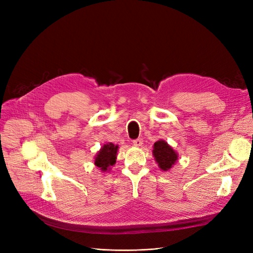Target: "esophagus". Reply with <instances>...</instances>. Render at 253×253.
<instances>
[{"label": "esophagus", "mask_w": 253, "mask_h": 253, "mask_svg": "<svg viewBox=\"0 0 253 253\" xmlns=\"http://www.w3.org/2000/svg\"><path fill=\"white\" fill-rule=\"evenodd\" d=\"M142 143H143V140L141 138H137L133 140V144L136 145V147H140V145H142Z\"/></svg>", "instance_id": "34e87169"}]
</instances>
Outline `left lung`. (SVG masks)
<instances>
[{
    "mask_svg": "<svg viewBox=\"0 0 253 253\" xmlns=\"http://www.w3.org/2000/svg\"><path fill=\"white\" fill-rule=\"evenodd\" d=\"M153 155H154L160 169L164 171L171 169V167L176 163L178 157L177 153L164 140H158L154 143Z\"/></svg>",
    "mask_w": 253,
    "mask_h": 253,
    "instance_id": "1",
    "label": "left lung"
}]
</instances>
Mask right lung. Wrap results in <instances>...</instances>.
I'll return each mask as SVG.
<instances>
[{
	"instance_id": "right-lung-1",
	"label": "right lung",
	"mask_w": 253,
	"mask_h": 253,
	"mask_svg": "<svg viewBox=\"0 0 253 253\" xmlns=\"http://www.w3.org/2000/svg\"><path fill=\"white\" fill-rule=\"evenodd\" d=\"M118 145L113 143L104 144L101 150L98 152L95 158V165L100 168L101 171H106L110 166H113L116 163V154H117Z\"/></svg>"
}]
</instances>
